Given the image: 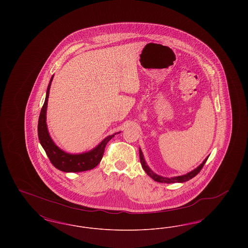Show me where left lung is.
<instances>
[{
  "label": "left lung",
  "instance_id": "left-lung-1",
  "mask_svg": "<svg viewBox=\"0 0 248 248\" xmlns=\"http://www.w3.org/2000/svg\"><path fill=\"white\" fill-rule=\"evenodd\" d=\"M140 159L142 168L144 169V171L147 173L148 176H150V177H152L155 181L160 182V183H177V182L182 183V182H186V181H188L189 179H191L192 177H195V176L200 172L201 169L203 167V165L205 164L206 160L208 159V157H207L206 159H204L203 162H202L197 168H195L194 170L190 171L188 174L183 175V176H178V177H170V178H169V177H161V176L155 174L154 171H152L151 168L146 164L145 159H144V156H143V154H142L141 150H140Z\"/></svg>",
  "mask_w": 248,
  "mask_h": 248
}]
</instances>
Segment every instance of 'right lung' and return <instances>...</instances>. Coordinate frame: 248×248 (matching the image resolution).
<instances>
[{
    "instance_id": "add662e5",
    "label": "right lung",
    "mask_w": 248,
    "mask_h": 248,
    "mask_svg": "<svg viewBox=\"0 0 248 248\" xmlns=\"http://www.w3.org/2000/svg\"><path fill=\"white\" fill-rule=\"evenodd\" d=\"M54 75L52 76L48 84L46 96L44 106L41 109V113L38 121V137L41 145L46 151V155L56 168L63 172H83L91 170L99 164L101 161L107 143L109 141L114 135H110L100 142L94 149L90 152L80 154H71L65 153L55 144L52 140L46 124V108H47L48 96L51 83L53 81Z\"/></svg>"
}]
</instances>
